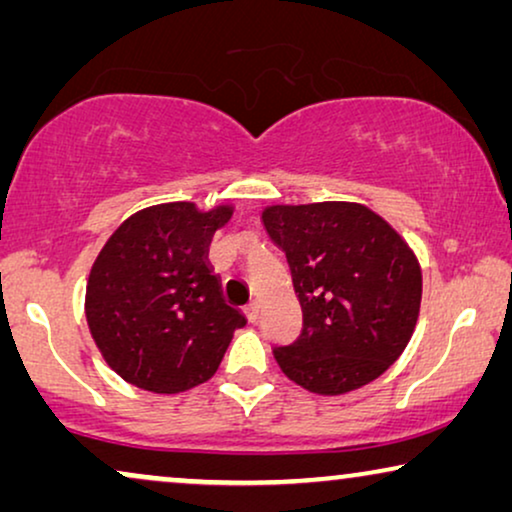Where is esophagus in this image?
<instances>
[{
	"mask_svg": "<svg viewBox=\"0 0 512 512\" xmlns=\"http://www.w3.org/2000/svg\"><path fill=\"white\" fill-rule=\"evenodd\" d=\"M261 303H258V300H254V303H251L249 307H247V319L251 321V324H256L258 319H261Z\"/></svg>",
	"mask_w": 512,
	"mask_h": 512,
	"instance_id": "1",
	"label": "esophagus"
}]
</instances>
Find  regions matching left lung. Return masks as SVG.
Returning <instances> with one entry per match:
<instances>
[{
	"label": "left lung",
	"instance_id": "left-lung-1",
	"mask_svg": "<svg viewBox=\"0 0 512 512\" xmlns=\"http://www.w3.org/2000/svg\"><path fill=\"white\" fill-rule=\"evenodd\" d=\"M261 221L286 254L303 310L300 338L275 349L282 373L319 396L377 380L415 333L422 305L415 251L359 202L268 205Z\"/></svg>",
	"mask_w": 512,
	"mask_h": 512
}]
</instances>
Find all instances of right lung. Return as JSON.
I'll return each mask as SVG.
<instances>
[{
	"mask_svg": "<svg viewBox=\"0 0 512 512\" xmlns=\"http://www.w3.org/2000/svg\"><path fill=\"white\" fill-rule=\"evenodd\" d=\"M230 205L195 202L139 209L114 230L93 263L86 319L109 368L153 394L207 382L247 319L221 296L207 265L214 233Z\"/></svg>",
	"mask_w": 512,
	"mask_h": 512,
	"instance_id": "right-lung-1",
	"label": "right lung"
}]
</instances>
